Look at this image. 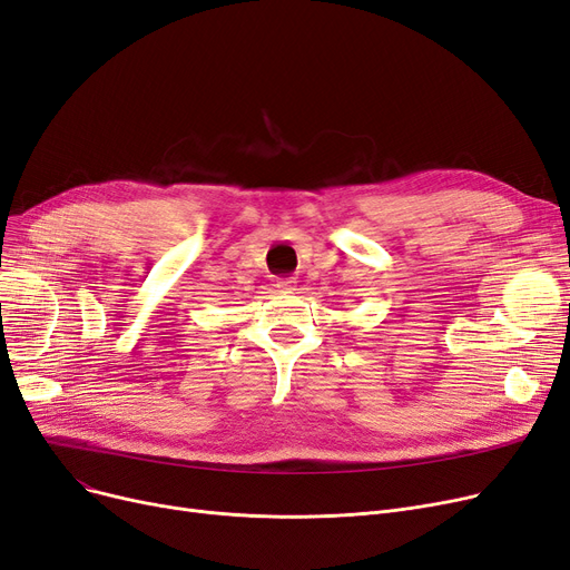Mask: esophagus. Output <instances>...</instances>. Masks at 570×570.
Wrapping results in <instances>:
<instances>
[{
	"instance_id": "34e87169",
	"label": "esophagus",
	"mask_w": 570,
	"mask_h": 570,
	"mask_svg": "<svg viewBox=\"0 0 570 570\" xmlns=\"http://www.w3.org/2000/svg\"><path fill=\"white\" fill-rule=\"evenodd\" d=\"M275 286H277V291H284V293H286V291H288V293L295 291V282H293V279H277Z\"/></svg>"
}]
</instances>
